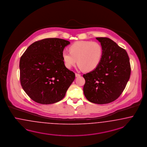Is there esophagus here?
Instances as JSON below:
<instances>
[{
  "label": "esophagus",
  "mask_w": 147,
  "mask_h": 147,
  "mask_svg": "<svg viewBox=\"0 0 147 147\" xmlns=\"http://www.w3.org/2000/svg\"><path fill=\"white\" fill-rule=\"evenodd\" d=\"M81 76L80 74H78V73H76V77H79V76Z\"/></svg>",
  "instance_id": "obj_1"
}]
</instances>
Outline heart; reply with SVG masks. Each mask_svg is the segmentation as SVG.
Wrapping results in <instances>:
<instances>
[{
	"label": "heart",
	"mask_w": 147,
	"mask_h": 147,
	"mask_svg": "<svg viewBox=\"0 0 147 147\" xmlns=\"http://www.w3.org/2000/svg\"><path fill=\"white\" fill-rule=\"evenodd\" d=\"M69 52L64 50L62 56L65 66L70 69L76 64L79 68L87 71L94 70L100 65L103 50L98 42L91 41H79L71 44Z\"/></svg>",
	"instance_id": "1"
}]
</instances>
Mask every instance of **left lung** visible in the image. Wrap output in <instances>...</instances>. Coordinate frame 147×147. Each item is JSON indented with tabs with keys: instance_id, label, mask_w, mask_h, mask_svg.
Returning a JSON list of instances; mask_svg holds the SVG:
<instances>
[{
	"instance_id": "1",
	"label": "left lung",
	"mask_w": 147,
	"mask_h": 147,
	"mask_svg": "<svg viewBox=\"0 0 147 147\" xmlns=\"http://www.w3.org/2000/svg\"><path fill=\"white\" fill-rule=\"evenodd\" d=\"M103 55L98 66L83 77L84 94L90 102L103 105L112 102L121 95L129 80L131 65L126 50L112 39L96 38Z\"/></svg>"
}]
</instances>
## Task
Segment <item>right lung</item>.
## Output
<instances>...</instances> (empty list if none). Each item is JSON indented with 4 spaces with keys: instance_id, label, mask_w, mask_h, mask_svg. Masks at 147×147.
Here are the masks:
<instances>
[{
    "instance_id": "obj_1",
    "label": "right lung",
    "mask_w": 147,
    "mask_h": 147,
    "mask_svg": "<svg viewBox=\"0 0 147 147\" xmlns=\"http://www.w3.org/2000/svg\"><path fill=\"white\" fill-rule=\"evenodd\" d=\"M69 41L47 38L35 41L20 61V82L25 92L36 102L49 105L60 101L75 79L65 66L62 53Z\"/></svg>"
}]
</instances>
